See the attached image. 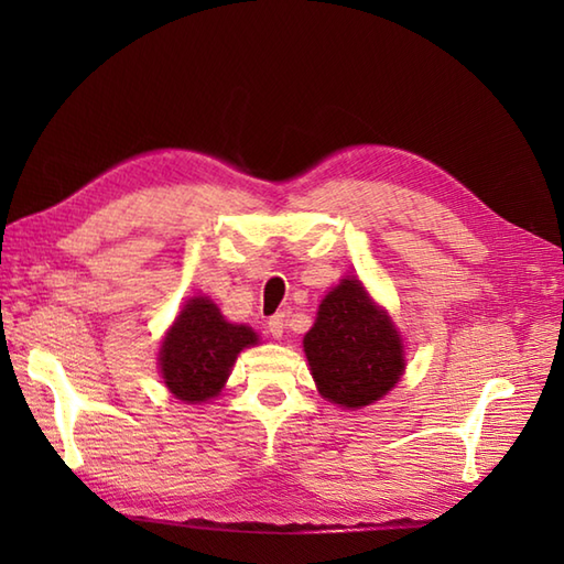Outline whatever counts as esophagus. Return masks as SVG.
<instances>
[{
  "label": "esophagus",
  "instance_id": "1",
  "mask_svg": "<svg viewBox=\"0 0 564 564\" xmlns=\"http://www.w3.org/2000/svg\"><path fill=\"white\" fill-rule=\"evenodd\" d=\"M285 322H289V319H285V313H275L273 317H269L267 325H269V332H271L273 339H281L283 337Z\"/></svg>",
  "mask_w": 564,
  "mask_h": 564
}]
</instances>
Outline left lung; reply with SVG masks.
<instances>
[{
  "label": "left lung",
  "instance_id": "8db88e82",
  "mask_svg": "<svg viewBox=\"0 0 564 564\" xmlns=\"http://www.w3.org/2000/svg\"><path fill=\"white\" fill-rule=\"evenodd\" d=\"M303 346L322 398L351 410L380 400L404 370L400 334L356 279L322 301Z\"/></svg>",
  "mask_w": 564,
  "mask_h": 564
}]
</instances>
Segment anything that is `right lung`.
Instances as JSON below:
<instances>
[{
	"label": "right lung",
	"mask_w": 564,
	"mask_h": 564,
	"mask_svg": "<svg viewBox=\"0 0 564 564\" xmlns=\"http://www.w3.org/2000/svg\"><path fill=\"white\" fill-rule=\"evenodd\" d=\"M251 344H257L254 332L225 322L208 297H194L162 341L160 366L166 388L191 404L215 398L237 354Z\"/></svg>",
	"instance_id": "right-lung-1"
}]
</instances>
